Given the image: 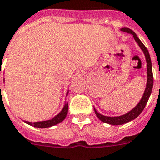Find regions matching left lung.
<instances>
[{
  "label": "left lung",
  "instance_id": "left-lung-1",
  "mask_svg": "<svg viewBox=\"0 0 160 160\" xmlns=\"http://www.w3.org/2000/svg\"><path fill=\"white\" fill-rule=\"evenodd\" d=\"M121 31L126 32V33H129V34H131L134 37L135 41H137V43L138 44V46L140 47V48L142 50L144 55H145V58H146L147 61V74H148V80H147V86L146 88H145V92L143 93V96L142 99L140 100V102H138L137 106L131 109L130 112L126 113L125 114H123L121 116H117V117H109V116H104L101 113H99L97 111V110L94 108V111H95L96 115L98 116V118L101 121H102L103 123H107V124H109V125H123V124H125V123L129 122V121H131L137 118L139 114H140L142 110L144 109V108L146 106L147 102L149 99V97L151 95V92H152V86H153V76H152V62H151V58H150V55L148 51L146 48V47L143 45V43L140 41V39L137 37L136 33L133 32L131 29H128V28H122L120 29Z\"/></svg>",
  "mask_w": 160,
  "mask_h": 160
}]
</instances>
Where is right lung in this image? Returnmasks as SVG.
Listing matches in <instances>:
<instances>
[{
  "label": "right lung",
  "mask_w": 160,
  "mask_h": 160,
  "mask_svg": "<svg viewBox=\"0 0 160 160\" xmlns=\"http://www.w3.org/2000/svg\"><path fill=\"white\" fill-rule=\"evenodd\" d=\"M68 102H65L64 106H63V108L62 109V111H61L58 115H56V116L54 117V118H52V119H49V120H45V121L34 122V123L29 122V121H24V122L27 123V124L29 125H33V126H35V127H37V128H47V127H51V126L58 125V124H59L60 122H62V120L66 118V115H67V113H68Z\"/></svg>",
  "instance_id": "add662e5"
}]
</instances>
